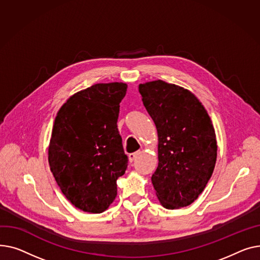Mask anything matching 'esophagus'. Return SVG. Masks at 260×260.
Wrapping results in <instances>:
<instances>
[{"label": "esophagus", "mask_w": 260, "mask_h": 260, "mask_svg": "<svg viewBox=\"0 0 260 260\" xmlns=\"http://www.w3.org/2000/svg\"><path fill=\"white\" fill-rule=\"evenodd\" d=\"M141 154V151H137V152H134V153H130L129 154V161L132 162L133 160H135L137 157H139V155Z\"/></svg>", "instance_id": "34e87169"}]
</instances>
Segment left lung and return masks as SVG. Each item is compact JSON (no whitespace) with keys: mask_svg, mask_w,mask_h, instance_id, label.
<instances>
[{"mask_svg":"<svg viewBox=\"0 0 260 260\" xmlns=\"http://www.w3.org/2000/svg\"><path fill=\"white\" fill-rule=\"evenodd\" d=\"M158 135V166L151 180L167 209L191 205L214 170L217 143L205 107L189 90L153 81L139 86Z\"/></svg>","mask_w":260,"mask_h":260,"instance_id":"8db88e82","label":"left lung"}]
</instances>
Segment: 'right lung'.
I'll list each match as a JSON object with an SVG mask.
<instances>
[{"label":"right lung","mask_w":260,"mask_h":260,"mask_svg":"<svg viewBox=\"0 0 260 260\" xmlns=\"http://www.w3.org/2000/svg\"><path fill=\"white\" fill-rule=\"evenodd\" d=\"M127 84H95L60 107L48 149L50 170L67 200L84 212L102 213L117 194L128 157L117 129Z\"/></svg>","instance_id":"obj_1"}]
</instances>
